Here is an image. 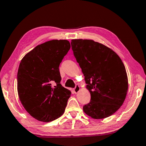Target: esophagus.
Segmentation results:
<instances>
[{
  "label": "esophagus",
  "mask_w": 146,
  "mask_h": 146,
  "mask_svg": "<svg viewBox=\"0 0 146 146\" xmlns=\"http://www.w3.org/2000/svg\"><path fill=\"white\" fill-rule=\"evenodd\" d=\"M80 86H79L78 85H76V86H75V88H74V90H73L75 94H78L79 92H80Z\"/></svg>",
  "instance_id": "1"
}]
</instances>
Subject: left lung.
<instances>
[{
    "label": "left lung",
    "instance_id": "8db88e82",
    "mask_svg": "<svg viewBox=\"0 0 146 146\" xmlns=\"http://www.w3.org/2000/svg\"><path fill=\"white\" fill-rule=\"evenodd\" d=\"M71 46L91 95L84 112L95 119L111 115L122 105L128 89L121 59L111 48L92 40H72Z\"/></svg>",
    "mask_w": 146,
    "mask_h": 146
}]
</instances>
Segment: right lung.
<instances>
[{
	"instance_id": "right-lung-1",
	"label": "right lung",
	"mask_w": 146,
	"mask_h": 146,
	"mask_svg": "<svg viewBox=\"0 0 146 146\" xmlns=\"http://www.w3.org/2000/svg\"><path fill=\"white\" fill-rule=\"evenodd\" d=\"M70 48L68 40L48 41L25 54L20 63L17 73L20 100L38 121H54L65 111L71 92L60 84L59 66Z\"/></svg>"
}]
</instances>
